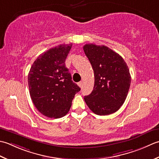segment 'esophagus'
Segmentation results:
<instances>
[{
    "label": "esophagus",
    "instance_id": "1",
    "mask_svg": "<svg viewBox=\"0 0 159 159\" xmlns=\"http://www.w3.org/2000/svg\"><path fill=\"white\" fill-rule=\"evenodd\" d=\"M77 84H78V86L80 87V88H81V87H82V82H78V83H77Z\"/></svg>",
    "mask_w": 159,
    "mask_h": 159
}]
</instances>
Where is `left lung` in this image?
I'll return each mask as SVG.
<instances>
[{
  "mask_svg": "<svg viewBox=\"0 0 159 159\" xmlns=\"http://www.w3.org/2000/svg\"><path fill=\"white\" fill-rule=\"evenodd\" d=\"M83 48L95 75L93 91L84 97V101L95 114L111 115L120 108L127 98L131 82L127 64L104 45L86 44Z\"/></svg>",
  "mask_w": 159,
  "mask_h": 159,
  "instance_id": "obj_1",
  "label": "left lung"
}]
</instances>
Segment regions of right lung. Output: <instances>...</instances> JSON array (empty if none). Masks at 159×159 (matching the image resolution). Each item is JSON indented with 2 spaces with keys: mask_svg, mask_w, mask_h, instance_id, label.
I'll return each mask as SVG.
<instances>
[{
  "mask_svg": "<svg viewBox=\"0 0 159 159\" xmlns=\"http://www.w3.org/2000/svg\"><path fill=\"white\" fill-rule=\"evenodd\" d=\"M72 44H60L40 55L28 75L32 102L43 115L61 118L70 108L75 95L80 88L72 81L65 66Z\"/></svg>",
  "mask_w": 159,
  "mask_h": 159,
  "instance_id": "right-lung-1",
  "label": "right lung"
}]
</instances>
